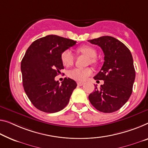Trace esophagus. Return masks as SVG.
Instances as JSON below:
<instances>
[{
	"label": "esophagus",
	"mask_w": 148,
	"mask_h": 148,
	"mask_svg": "<svg viewBox=\"0 0 148 148\" xmlns=\"http://www.w3.org/2000/svg\"><path fill=\"white\" fill-rule=\"evenodd\" d=\"M77 85H78L79 86H82L84 85V83L83 82H81V81H78L77 82Z\"/></svg>",
	"instance_id": "obj_1"
}]
</instances>
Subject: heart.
I'll use <instances>...</instances> for the list:
<instances>
[{
    "label": "heart",
    "mask_w": 148,
    "mask_h": 148,
    "mask_svg": "<svg viewBox=\"0 0 148 148\" xmlns=\"http://www.w3.org/2000/svg\"><path fill=\"white\" fill-rule=\"evenodd\" d=\"M78 50L81 53L86 54L88 57H90V63L95 62V58H96L97 52L95 48L88 46V45H83V46L79 47ZM61 60L64 66L70 67L73 64L75 58L72 52L67 49V50H65L62 52L61 55ZM91 74L92 70L90 68H83V69L75 68V69L71 70L69 72V76L71 79L77 81H85Z\"/></svg>",
    "instance_id": "obj_1"
}]
</instances>
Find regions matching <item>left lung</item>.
Instances as JSON below:
<instances>
[{
  "instance_id": "8db88e82",
  "label": "left lung",
  "mask_w": 148,
  "mask_h": 148,
  "mask_svg": "<svg viewBox=\"0 0 148 148\" xmlns=\"http://www.w3.org/2000/svg\"><path fill=\"white\" fill-rule=\"evenodd\" d=\"M103 49L104 58L101 71L94 77L103 80L100 88L90 93L88 99L100 112H115L128 101L132 92L136 73L130 51L119 40L111 36H102L88 40Z\"/></svg>"
}]
</instances>
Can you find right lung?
Listing matches in <instances>:
<instances>
[{
	"mask_svg": "<svg viewBox=\"0 0 148 148\" xmlns=\"http://www.w3.org/2000/svg\"><path fill=\"white\" fill-rule=\"evenodd\" d=\"M76 41L56 35L36 40L26 51L21 61L24 89L29 101L42 112H59L67 106L77 83L70 78L61 84L55 77L64 69L61 60L63 51Z\"/></svg>",
	"mask_w": 148,
	"mask_h": 148,
	"instance_id": "1",
	"label": "right lung"
}]
</instances>
